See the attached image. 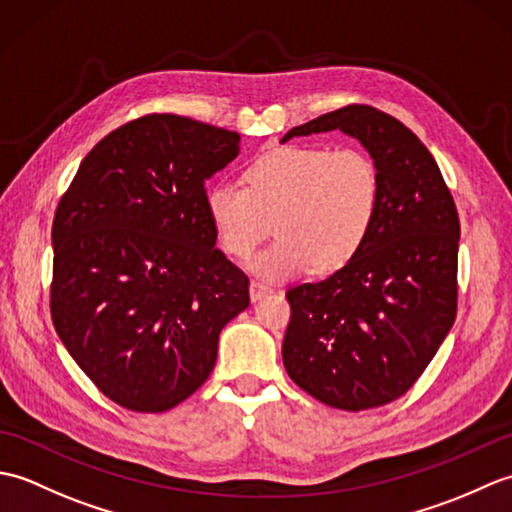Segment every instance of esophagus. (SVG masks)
Returning a JSON list of instances; mask_svg holds the SVG:
<instances>
[{
    "instance_id": "obj_1",
    "label": "esophagus",
    "mask_w": 512,
    "mask_h": 512,
    "mask_svg": "<svg viewBox=\"0 0 512 512\" xmlns=\"http://www.w3.org/2000/svg\"><path fill=\"white\" fill-rule=\"evenodd\" d=\"M270 292H273V288L264 284V281H250V299L253 301L264 299L266 295H270Z\"/></svg>"
}]
</instances>
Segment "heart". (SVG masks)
Wrapping results in <instances>:
<instances>
[{
	"mask_svg": "<svg viewBox=\"0 0 512 512\" xmlns=\"http://www.w3.org/2000/svg\"><path fill=\"white\" fill-rule=\"evenodd\" d=\"M246 184L222 180L206 193V213L222 248L248 259L270 233L279 235L250 268L286 279L352 262L372 233L380 206V173L365 151L286 145L246 169Z\"/></svg>",
	"mask_w": 512,
	"mask_h": 512,
	"instance_id": "heart-1",
	"label": "heart"
}]
</instances>
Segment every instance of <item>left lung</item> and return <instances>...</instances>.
<instances>
[{
	"label": "left lung",
	"instance_id": "8db88e82",
	"mask_svg": "<svg viewBox=\"0 0 512 512\" xmlns=\"http://www.w3.org/2000/svg\"><path fill=\"white\" fill-rule=\"evenodd\" d=\"M341 129L380 173L372 233L352 262L317 284L286 292L284 367L325 405H387L416 383L458 310L460 220L438 162L398 118L347 105L281 138Z\"/></svg>",
	"mask_w": 512,
	"mask_h": 512
}]
</instances>
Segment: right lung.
I'll use <instances>...</instances> for the list:
<instances>
[{
	"mask_svg": "<svg viewBox=\"0 0 512 512\" xmlns=\"http://www.w3.org/2000/svg\"><path fill=\"white\" fill-rule=\"evenodd\" d=\"M239 134L149 114L107 134L52 222V323L116 405H180L215 367L224 325L248 308V277L215 248L204 182Z\"/></svg>",
	"mask_w": 512,
	"mask_h": 512,
	"instance_id": "right-lung-1",
	"label": "right lung"
}]
</instances>
